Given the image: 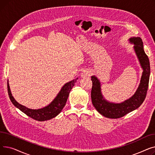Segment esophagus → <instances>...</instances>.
I'll use <instances>...</instances> for the list:
<instances>
[{"label": "esophagus", "mask_w": 155, "mask_h": 155, "mask_svg": "<svg viewBox=\"0 0 155 155\" xmlns=\"http://www.w3.org/2000/svg\"><path fill=\"white\" fill-rule=\"evenodd\" d=\"M91 75V72L88 70H84L82 73V77H87V76H90Z\"/></svg>", "instance_id": "1"}]
</instances>
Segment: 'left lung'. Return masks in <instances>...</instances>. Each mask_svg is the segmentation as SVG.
<instances>
[{
  "label": "left lung",
  "mask_w": 155,
  "mask_h": 155,
  "mask_svg": "<svg viewBox=\"0 0 155 155\" xmlns=\"http://www.w3.org/2000/svg\"><path fill=\"white\" fill-rule=\"evenodd\" d=\"M128 40L130 43L134 45V52L143 69L140 85L132 97L120 103L109 102L104 98L102 94L100 80L95 75L91 77L92 81L91 91L92 104L99 113L107 118H120L137 109L144 101L148 88L150 65L148 57L144 51L142 39L140 37H131Z\"/></svg>",
  "instance_id": "left-lung-1"
}]
</instances>
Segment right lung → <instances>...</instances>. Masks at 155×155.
Returning a JSON list of instances; mask_svg holds the SVG:
<instances>
[{
	"mask_svg": "<svg viewBox=\"0 0 155 155\" xmlns=\"http://www.w3.org/2000/svg\"><path fill=\"white\" fill-rule=\"evenodd\" d=\"M77 80H78V78L65 84L50 104L43 108L38 109H29L16 101L12 95L9 84V80L7 81V91L9 98L15 107L33 119L38 121H45L55 117L61 112L66 104L70 92L73 87L75 85Z\"/></svg>",
	"mask_w": 155,
	"mask_h": 155,
	"instance_id": "obj_1",
	"label": "right lung"
}]
</instances>
